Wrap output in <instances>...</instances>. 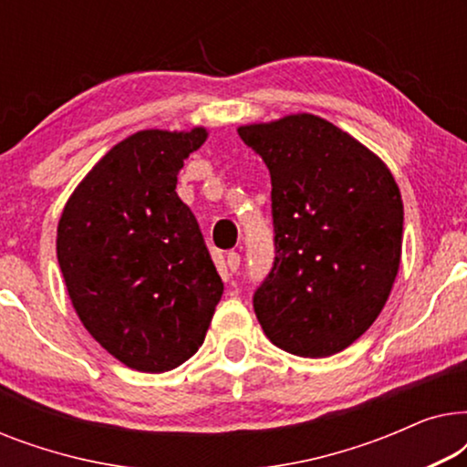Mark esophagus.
I'll return each instance as SVG.
<instances>
[{
    "label": "esophagus",
    "mask_w": 467,
    "mask_h": 467,
    "mask_svg": "<svg viewBox=\"0 0 467 467\" xmlns=\"http://www.w3.org/2000/svg\"><path fill=\"white\" fill-rule=\"evenodd\" d=\"M225 261H227V267L232 272H235L240 267V254L235 253V251H232V253H227V257H225Z\"/></svg>",
    "instance_id": "1"
}]
</instances>
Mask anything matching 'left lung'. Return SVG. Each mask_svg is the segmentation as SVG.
<instances>
[{
	"label": "left lung",
	"mask_w": 467,
	"mask_h": 467,
	"mask_svg": "<svg viewBox=\"0 0 467 467\" xmlns=\"http://www.w3.org/2000/svg\"><path fill=\"white\" fill-rule=\"evenodd\" d=\"M272 176L276 257L253 297L264 334L329 357L372 327L401 261L404 203L368 146L308 112L238 127Z\"/></svg>",
	"instance_id": "left-lung-1"
}]
</instances>
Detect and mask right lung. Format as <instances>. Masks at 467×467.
Returning a JSON list of instances; mask_svg holds the SVG:
<instances>
[{
    "label": "right lung",
    "mask_w": 467,
    "mask_h": 467,
    "mask_svg": "<svg viewBox=\"0 0 467 467\" xmlns=\"http://www.w3.org/2000/svg\"><path fill=\"white\" fill-rule=\"evenodd\" d=\"M206 127L142 130L82 178L57 227V259L76 315L112 357L168 372L203 344L223 280L176 193Z\"/></svg>",
    "instance_id": "1"
}]
</instances>
